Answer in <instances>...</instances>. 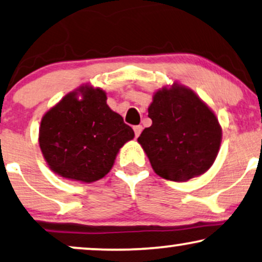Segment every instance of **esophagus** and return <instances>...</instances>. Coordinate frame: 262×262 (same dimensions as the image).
Segmentation results:
<instances>
[{"label":"esophagus","instance_id":"obj_1","mask_svg":"<svg viewBox=\"0 0 262 262\" xmlns=\"http://www.w3.org/2000/svg\"><path fill=\"white\" fill-rule=\"evenodd\" d=\"M134 131H135L136 137H138L142 132V125H136V126H134Z\"/></svg>","mask_w":262,"mask_h":262}]
</instances>
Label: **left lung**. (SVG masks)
Wrapping results in <instances>:
<instances>
[{"instance_id": "left-lung-1", "label": "left lung", "mask_w": 262, "mask_h": 262, "mask_svg": "<svg viewBox=\"0 0 262 262\" xmlns=\"http://www.w3.org/2000/svg\"><path fill=\"white\" fill-rule=\"evenodd\" d=\"M150 127L137 141L156 174L186 182L213 165L222 142L218 119L191 90L184 86L158 91L148 110Z\"/></svg>"}]
</instances>
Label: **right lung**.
<instances>
[{
  "mask_svg": "<svg viewBox=\"0 0 262 262\" xmlns=\"http://www.w3.org/2000/svg\"><path fill=\"white\" fill-rule=\"evenodd\" d=\"M106 94L86 88L83 100L66 95L44 115L39 145L50 168L63 178L91 183L110 172L135 132L107 106Z\"/></svg>",
  "mask_w": 262,
  "mask_h": 262,
  "instance_id": "1",
  "label": "right lung"
}]
</instances>
